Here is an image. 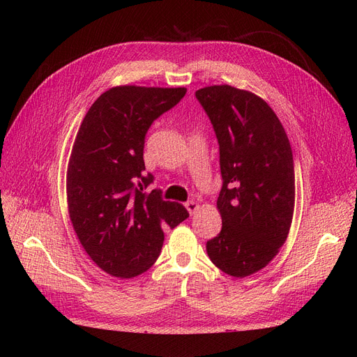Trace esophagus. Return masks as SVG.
Instances as JSON below:
<instances>
[{
  "label": "esophagus",
  "mask_w": 357,
  "mask_h": 357,
  "mask_svg": "<svg viewBox=\"0 0 357 357\" xmlns=\"http://www.w3.org/2000/svg\"><path fill=\"white\" fill-rule=\"evenodd\" d=\"M185 207L188 208V211H189L190 215L195 214V213L199 210V205H198L195 201H188V202L185 204Z\"/></svg>",
  "instance_id": "obj_1"
}]
</instances>
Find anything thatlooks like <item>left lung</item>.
<instances>
[{"mask_svg": "<svg viewBox=\"0 0 357 357\" xmlns=\"http://www.w3.org/2000/svg\"><path fill=\"white\" fill-rule=\"evenodd\" d=\"M219 142L222 231L207 241L211 262L247 277L273 261L295 208L294 155L282 122L257 95L229 84L195 92Z\"/></svg>", "mask_w": 357, "mask_h": 357, "instance_id": "8db88e82", "label": "left lung"}]
</instances>
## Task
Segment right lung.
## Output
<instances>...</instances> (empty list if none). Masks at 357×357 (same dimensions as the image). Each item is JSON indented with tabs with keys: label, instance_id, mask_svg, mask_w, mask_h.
<instances>
[{
	"label": "right lung",
	"instance_id": "obj_1",
	"mask_svg": "<svg viewBox=\"0 0 357 357\" xmlns=\"http://www.w3.org/2000/svg\"><path fill=\"white\" fill-rule=\"evenodd\" d=\"M185 88L116 86L96 100L75 135L67 171L73 228L92 261L107 274L132 278L152 266L164 228L189 218L164 201L144 174V139L156 119L177 105Z\"/></svg>",
	"mask_w": 357,
	"mask_h": 357
}]
</instances>
